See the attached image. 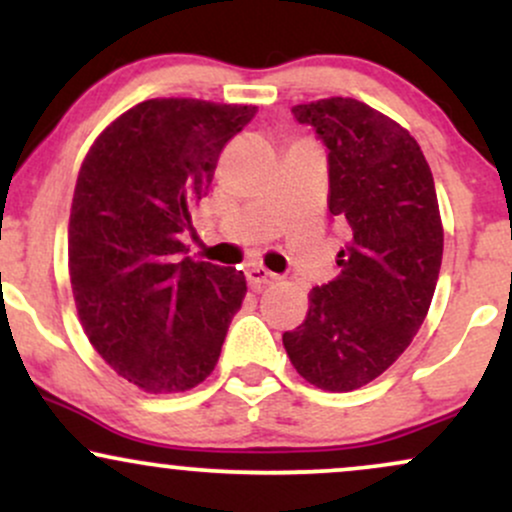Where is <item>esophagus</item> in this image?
Instances as JSON below:
<instances>
[{
	"mask_svg": "<svg viewBox=\"0 0 512 512\" xmlns=\"http://www.w3.org/2000/svg\"><path fill=\"white\" fill-rule=\"evenodd\" d=\"M245 276H248V284L252 286V289H264V286H272L279 281V276L267 272L264 267H250L248 272H245Z\"/></svg>",
	"mask_w": 512,
	"mask_h": 512,
	"instance_id": "34e87169",
	"label": "esophagus"
}]
</instances>
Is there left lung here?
Returning <instances> with one entry per match:
<instances>
[{
	"label": "left lung",
	"instance_id": "8db88e82",
	"mask_svg": "<svg viewBox=\"0 0 512 512\" xmlns=\"http://www.w3.org/2000/svg\"><path fill=\"white\" fill-rule=\"evenodd\" d=\"M291 113L325 144L330 214L351 240L342 274L310 291L284 346L308 383L351 392L383 375L424 325L443 260L436 185L416 139L366 103L325 98Z\"/></svg>",
	"mask_w": 512,
	"mask_h": 512
}]
</instances>
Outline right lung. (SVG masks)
Instances as JSON below:
<instances>
[{"label":"right lung","instance_id":"right-lung-1","mask_svg":"<svg viewBox=\"0 0 512 512\" xmlns=\"http://www.w3.org/2000/svg\"><path fill=\"white\" fill-rule=\"evenodd\" d=\"M255 113L154 98L117 117L81 163L69 216L76 310L105 363L146 392L202 383L243 305V272L185 257L180 236L221 149Z\"/></svg>","mask_w":512,"mask_h":512}]
</instances>
